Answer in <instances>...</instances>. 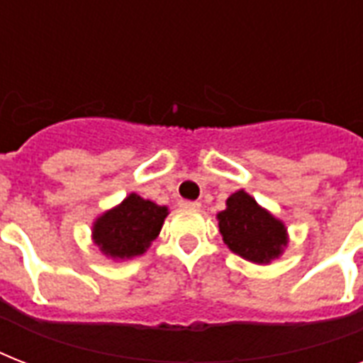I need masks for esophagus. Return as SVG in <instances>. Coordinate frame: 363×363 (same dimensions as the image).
Instances as JSON below:
<instances>
[{
	"instance_id": "34e87169",
	"label": "esophagus",
	"mask_w": 363,
	"mask_h": 363,
	"mask_svg": "<svg viewBox=\"0 0 363 363\" xmlns=\"http://www.w3.org/2000/svg\"><path fill=\"white\" fill-rule=\"evenodd\" d=\"M179 207H181V209L196 211V209H199V203L198 201H181V203H179Z\"/></svg>"
}]
</instances>
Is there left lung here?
<instances>
[{
	"mask_svg": "<svg viewBox=\"0 0 363 363\" xmlns=\"http://www.w3.org/2000/svg\"><path fill=\"white\" fill-rule=\"evenodd\" d=\"M216 220L228 248L252 264H271L288 247L284 222L245 190H238L226 199V209L216 215Z\"/></svg>",
	"mask_w": 363,
	"mask_h": 363,
	"instance_id": "obj_1",
	"label": "left lung"
}]
</instances>
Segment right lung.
<instances>
[{
  "mask_svg": "<svg viewBox=\"0 0 363 363\" xmlns=\"http://www.w3.org/2000/svg\"><path fill=\"white\" fill-rule=\"evenodd\" d=\"M169 209L135 192L128 194L121 203L111 207L94 220L92 241L104 256L125 262L147 252L160 235Z\"/></svg>",
  "mask_w": 363,
  "mask_h": 363,
  "instance_id": "right-lung-1",
  "label": "right lung"
}]
</instances>
